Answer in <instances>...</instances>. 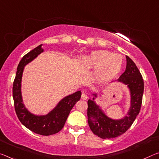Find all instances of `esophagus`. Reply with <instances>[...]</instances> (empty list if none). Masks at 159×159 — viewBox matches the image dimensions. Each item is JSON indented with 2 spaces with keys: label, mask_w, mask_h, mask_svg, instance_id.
<instances>
[{
  "label": "esophagus",
  "mask_w": 159,
  "mask_h": 159,
  "mask_svg": "<svg viewBox=\"0 0 159 159\" xmlns=\"http://www.w3.org/2000/svg\"><path fill=\"white\" fill-rule=\"evenodd\" d=\"M87 98H88L87 94H85V93H82V95H81V99H82V100H86Z\"/></svg>",
  "instance_id": "1"
}]
</instances>
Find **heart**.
<instances>
[{
    "label": "heart",
    "mask_w": 159,
    "mask_h": 159,
    "mask_svg": "<svg viewBox=\"0 0 159 159\" xmlns=\"http://www.w3.org/2000/svg\"><path fill=\"white\" fill-rule=\"evenodd\" d=\"M84 61L90 69H97L95 75L100 79L114 76L122 69L123 63L120 55L105 50L92 52L84 57Z\"/></svg>",
    "instance_id": "1"
}]
</instances>
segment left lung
I'll list each match as a JSON object with an SVG mask.
<instances>
[{"mask_svg":"<svg viewBox=\"0 0 159 159\" xmlns=\"http://www.w3.org/2000/svg\"><path fill=\"white\" fill-rule=\"evenodd\" d=\"M127 58L125 71L118 80L127 84L131 93V107L127 116L120 120L107 117L93 100L88 101V122L93 134L102 139L115 138L127 132L140 112L143 93V80L135 63ZM96 97V95L93 94ZM94 100V98H93Z\"/></svg>","mask_w":159,"mask_h":159,"instance_id":"8db88e82","label":"left lung"}]
</instances>
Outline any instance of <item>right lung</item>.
<instances>
[{
  "mask_svg": "<svg viewBox=\"0 0 159 159\" xmlns=\"http://www.w3.org/2000/svg\"><path fill=\"white\" fill-rule=\"evenodd\" d=\"M41 47L42 44H40L25 54L20 61L12 85V97L15 110L22 124L36 134L49 136L59 132L64 127L70 111L80 100L81 92L77 91L64 98L59 102L57 106L47 115H34L25 108L22 103L20 90L22 72L25 65L43 52Z\"/></svg>",
  "mask_w": 159,
  "mask_h": 159,
  "instance_id": "add662e5",
  "label": "right lung"
}]
</instances>
